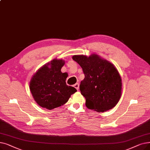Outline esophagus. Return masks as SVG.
<instances>
[{
	"label": "esophagus",
	"instance_id": "34e87169",
	"mask_svg": "<svg viewBox=\"0 0 150 150\" xmlns=\"http://www.w3.org/2000/svg\"><path fill=\"white\" fill-rule=\"evenodd\" d=\"M74 87H75L77 90H79V83H75V84H74Z\"/></svg>",
	"mask_w": 150,
	"mask_h": 150
}]
</instances>
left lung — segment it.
Returning <instances> with one entry per match:
<instances>
[{"instance_id": "1", "label": "left lung", "mask_w": 150, "mask_h": 150, "mask_svg": "<svg viewBox=\"0 0 150 150\" xmlns=\"http://www.w3.org/2000/svg\"><path fill=\"white\" fill-rule=\"evenodd\" d=\"M72 59L84 74L80 90L87 108L104 112L115 107L121 98L122 81L114 65L96 54L74 55Z\"/></svg>"}]
</instances>
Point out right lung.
Wrapping results in <instances>:
<instances>
[{"instance_id": "right-lung-1", "label": "right lung", "mask_w": 150, "mask_h": 150, "mask_svg": "<svg viewBox=\"0 0 150 150\" xmlns=\"http://www.w3.org/2000/svg\"><path fill=\"white\" fill-rule=\"evenodd\" d=\"M65 64L62 59H54L39 69L32 77L30 90L38 105L52 110L66 103L76 89L67 86V74L62 73Z\"/></svg>"}]
</instances>
